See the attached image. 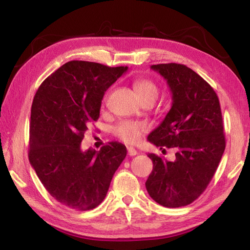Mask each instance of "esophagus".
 I'll return each mask as SVG.
<instances>
[{
	"label": "esophagus",
	"mask_w": 250,
	"mask_h": 250,
	"mask_svg": "<svg viewBox=\"0 0 250 250\" xmlns=\"http://www.w3.org/2000/svg\"><path fill=\"white\" fill-rule=\"evenodd\" d=\"M128 155L129 156H136L137 155V151H136V149L135 148H133V147H128Z\"/></svg>",
	"instance_id": "34e87169"
}]
</instances>
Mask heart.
<instances>
[{
	"mask_svg": "<svg viewBox=\"0 0 250 250\" xmlns=\"http://www.w3.org/2000/svg\"><path fill=\"white\" fill-rule=\"evenodd\" d=\"M133 89L141 101L147 98L157 99L159 93L157 84L147 78H139L134 81ZM147 130L148 126L145 124L126 120L121 121L119 125L115 126L114 133L126 144H135L140 141L143 133L147 132Z\"/></svg>",
	"mask_w": 250,
	"mask_h": 250,
	"instance_id": "b5f03b06",
	"label": "heart"
}]
</instances>
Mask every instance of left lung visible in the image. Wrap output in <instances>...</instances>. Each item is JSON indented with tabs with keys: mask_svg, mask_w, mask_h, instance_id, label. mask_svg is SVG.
<instances>
[{
	"mask_svg": "<svg viewBox=\"0 0 250 250\" xmlns=\"http://www.w3.org/2000/svg\"><path fill=\"white\" fill-rule=\"evenodd\" d=\"M151 70L167 81L172 106L147 140L160 149L175 148L176 158L148 153L153 167L145 185L152 200L175 208L198 199L219 166L226 148L221 108L214 89L191 68L167 63Z\"/></svg>",
	"mask_w": 250,
	"mask_h": 250,
	"instance_id": "obj_1",
	"label": "left lung"
}]
</instances>
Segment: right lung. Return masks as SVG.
Returning <instances> with one entry per match:
<instances>
[{
    "label": "right lung",
    "instance_id": "right-lung-1",
    "mask_svg": "<svg viewBox=\"0 0 250 250\" xmlns=\"http://www.w3.org/2000/svg\"><path fill=\"white\" fill-rule=\"evenodd\" d=\"M128 66L70 61L42 83L31 107L29 160L52 198L77 210L105 199L126 148L110 142L99 151L81 148L84 132L100 117L104 93Z\"/></svg>",
    "mask_w": 250,
    "mask_h": 250
}]
</instances>
